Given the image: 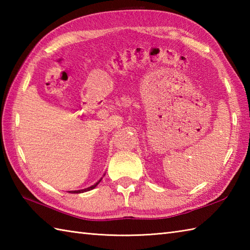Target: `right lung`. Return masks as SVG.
Wrapping results in <instances>:
<instances>
[{
    "label": "right lung",
    "mask_w": 250,
    "mask_h": 250,
    "mask_svg": "<svg viewBox=\"0 0 250 250\" xmlns=\"http://www.w3.org/2000/svg\"><path fill=\"white\" fill-rule=\"evenodd\" d=\"M101 179H102V178H101ZM101 179L99 180V182L97 183V184H94L93 186H91V187H89V188H86V189H83V190H77V191H72V192H71V191H70V192L71 193H82V192H86V191H89V190H92L93 188H95V187H97V186H98V184L101 182Z\"/></svg>",
    "instance_id": "right-lung-1"
}]
</instances>
